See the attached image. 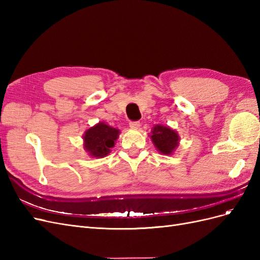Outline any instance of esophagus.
<instances>
[{
  "label": "esophagus",
  "instance_id": "esophagus-1",
  "mask_svg": "<svg viewBox=\"0 0 260 260\" xmlns=\"http://www.w3.org/2000/svg\"><path fill=\"white\" fill-rule=\"evenodd\" d=\"M131 129H139L140 128V122L139 121H131L129 123Z\"/></svg>",
  "mask_w": 260,
  "mask_h": 260
}]
</instances>
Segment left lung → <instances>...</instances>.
<instances>
[{"label":"left lung","mask_w":260,"mask_h":260,"mask_svg":"<svg viewBox=\"0 0 260 260\" xmlns=\"http://www.w3.org/2000/svg\"><path fill=\"white\" fill-rule=\"evenodd\" d=\"M152 141L157 151L164 155H171L179 145V135L167 125L156 124L152 131Z\"/></svg>","instance_id":"left-lung-1"}]
</instances>
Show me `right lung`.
<instances>
[{
    "label": "right lung",
    "mask_w": 260,
    "mask_h": 260,
    "mask_svg": "<svg viewBox=\"0 0 260 260\" xmlns=\"http://www.w3.org/2000/svg\"><path fill=\"white\" fill-rule=\"evenodd\" d=\"M119 133V130L105 122H99L84 132L83 147L90 156L102 158L111 153V148L114 147Z\"/></svg>",
    "instance_id": "1"
}]
</instances>
